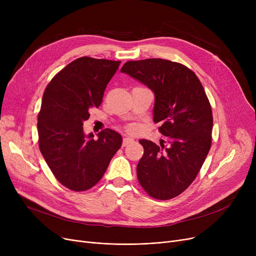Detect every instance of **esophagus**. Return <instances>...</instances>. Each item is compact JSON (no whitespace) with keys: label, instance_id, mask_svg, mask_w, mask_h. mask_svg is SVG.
Here are the masks:
<instances>
[{"label":"esophagus","instance_id":"obj_1","mask_svg":"<svg viewBox=\"0 0 256 256\" xmlns=\"http://www.w3.org/2000/svg\"><path fill=\"white\" fill-rule=\"evenodd\" d=\"M134 142V139L132 138H130V137H126V138H124V141H122V146H126L130 143Z\"/></svg>","mask_w":256,"mask_h":256}]
</instances>
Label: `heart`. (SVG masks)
Returning a JSON list of instances; mask_svg holds the SVG:
<instances>
[{"instance_id": "obj_1", "label": "heart", "mask_w": 256, "mask_h": 256, "mask_svg": "<svg viewBox=\"0 0 256 256\" xmlns=\"http://www.w3.org/2000/svg\"><path fill=\"white\" fill-rule=\"evenodd\" d=\"M126 130H128V132H135V130H136V128H134V126H128V128H126Z\"/></svg>"}]
</instances>
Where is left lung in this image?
<instances>
[{"instance_id":"left-lung-1","label":"left lung","mask_w":256,"mask_h":256,"mask_svg":"<svg viewBox=\"0 0 256 256\" xmlns=\"http://www.w3.org/2000/svg\"><path fill=\"white\" fill-rule=\"evenodd\" d=\"M120 72L152 90L154 121L166 137L160 145L139 141L144 154L138 180L156 199L176 197L194 182L210 150L212 113L206 91L194 72L169 60L128 61Z\"/></svg>"}]
</instances>
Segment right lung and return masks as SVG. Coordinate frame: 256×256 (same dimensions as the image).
Returning a JSON list of instances; mask_svg holds the SVG:
<instances>
[{
  "label": "right lung",
  "instance_id": "obj_1",
  "mask_svg": "<svg viewBox=\"0 0 256 256\" xmlns=\"http://www.w3.org/2000/svg\"><path fill=\"white\" fill-rule=\"evenodd\" d=\"M120 61L78 58L60 70L46 86L38 114L39 150L55 178L80 192L96 186L122 144L117 132L106 128L94 139L83 122L98 108L104 89Z\"/></svg>",
  "mask_w": 256,
  "mask_h": 256
}]
</instances>
